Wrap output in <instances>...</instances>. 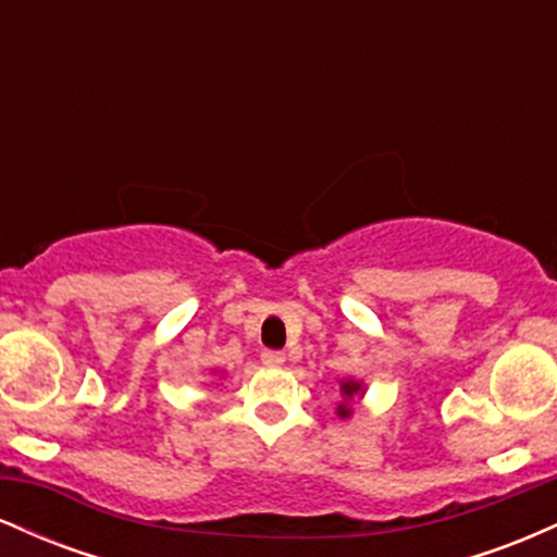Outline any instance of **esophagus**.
Masks as SVG:
<instances>
[{
    "mask_svg": "<svg viewBox=\"0 0 557 557\" xmlns=\"http://www.w3.org/2000/svg\"><path fill=\"white\" fill-rule=\"evenodd\" d=\"M261 363H264V367H283L285 354L283 350H264V354H261Z\"/></svg>",
    "mask_w": 557,
    "mask_h": 557,
    "instance_id": "34e87169",
    "label": "esophagus"
}]
</instances>
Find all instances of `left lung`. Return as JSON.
<instances>
[{"instance_id":"1","label":"left lung","mask_w":557,"mask_h":557,"mask_svg":"<svg viewBox=\"0 0 557 557\" xmlns=\"http://www.w3.org/2000/svg\"><path fill=\"white\" fill-rule=\"evenodd\" d=\"M337 385H341V403H337L335 413L337 419L348 421L354 417V400H361L367 395V385H363V380H356V376H341Z\"/></svg>"}]
</instances>
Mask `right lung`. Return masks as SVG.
Listing matches in <instances>:
<instances>
[{"instance_id":"add662e5","label":"right lung","mask_w":557,"mask_h":557,"mask_svg":"<svg viewBox=\"0 0 557 557\" xmlns=\"http://www.w3.org/2000/svg\"><path fill=\"white\" fill-rule=\"evenodd\" d=\"M214 374H216V369H214ZM220 376H222V372H220Z\"/></svg>"}]
</instances>
